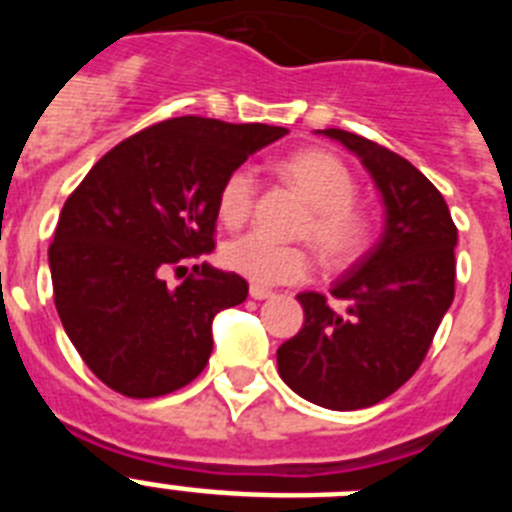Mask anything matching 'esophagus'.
<instances>
[{"instance_id":"1","label":"esophagus","mask_w":512,"mask_h":512,"mask_svg":"<svg viewBox=\"0 0 512 512\" xmlns=\"http://www.w3.org/2000/svg\"><path fill=\"white\" fill-rule=\"evenodd\" d=\"M248 295H251L253 300H269V297L274 295V292H271V289H266V287H259V284H251V289H248Z\"/></svg>"}]
</instances>
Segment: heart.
<instances>
[{"instance_id": "1", "label": "heart", "mask_w": 512, "mask_h": 512, "mask_svg": "<svg viewBox=\"0 0 512 512\" xmlns=\"http://www.w3.org/2000/svg\"><path fill=\"white\" fill-rule=\"evenodd\" d=\"M279 174L310 202L302 235L310 238L330 264L356 259L369 243V220L354 205L356 182L341 158L328 151H300L284 158ZM256 197V176L235 169L217 194V215L228 228L248 217ZM223 264L253 284L300 282L310 274L312 259L302 246H282L261 233L238 235L223 246Z\"/></svg>"}]
</instances>
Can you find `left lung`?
Masks as SVG:
<instances>
[{"label":"left lung","instance_id":"1","mask_svg":"<svg viewBox=\"0 0 512 512\" xmlns=\"http://www.w3.org/2000/svg\"><path fill=\"white\" fill-rule=\"evenodd\" d=\"M315 133L359 158L382 197L384 228L330 287L346 310L320 292L297 295L305 323L277 348L279 377L320 408H372L413 377L454 302L456 225L410 161L346 130Z\"/></svg>","mask_w":512,"mask_h":512}]
</instances>
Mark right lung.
<instances>
[{
    "mask_svg": "<svg viewBox=\"0 0 512 512\" xmlns=\"http://www.w3.org/2000/svg\"><path fill=\"white\" fill-rule=\"evenodd\" d=\"M282 135L174 117L104 153L66 200L48 248L53 297L66 336L107 387L169 395L205 369L212 318L246 300V279L207 261L176 287L164 274L212 253L220 187Z\"/></svg>",
    "mask_w": 512,
    "mask_h": 512,
    "instance_id": "right-lung-1",
    "label": "right lung"
}]
</instances>
